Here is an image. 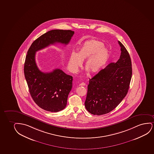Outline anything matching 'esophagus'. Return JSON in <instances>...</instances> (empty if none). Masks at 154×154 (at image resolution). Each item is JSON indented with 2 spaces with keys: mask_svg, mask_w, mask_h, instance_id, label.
Listing matches in <instances>:
<instances>
[{
  "mask_svg": "<svg viewBox=\"0 0 154 154\" xmlns=\"http://www.w3.org/2000/svg\"><path fill=\"white\" fill-rule=\"evenodd\" d=\"M85 84L84 83V82H83V83H80L79 84V86H85Z\"/></svg>",
  "mask_w": 154,
  "mask_h": 154,
  "instance_id": "34e87169",
  "label": "esophagus"
}]
</instances>
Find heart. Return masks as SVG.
Masks as SVG:
<instances>
[{
    "label": "heart",
    "mask_w": 154,
    "mask_h": 154,
    "mask_svg": "<svg viewBox=\"0 0 154 154\" xmlns=\"http://www.w3.org/2000/svg\"><path fill=\"white\" fill-rule=\"evenodd\" d=\"M103 44L97 40L87 41L79 47L76 54H72L69 61V67L73 73L78 71L82 62L86 60L84 68L91 73L98 72L107 62L108 51Z\"/></svg>",
    "instance_id": "1"
}]
</instances>
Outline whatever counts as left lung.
<instances>
[{
  "instance_id": "8db88e82",
  "label": "left lung",
  "mask_w": 154,
  "mask_h": 154,
  "mask_svg": "<svg viewBox=\"0 0 154 154\" xmlns=\"http://www.w3.org/2000/svg\"><path fill=\"white\" fill-rule=\"evenodd\" d=\"M117 62L111 63L90 79L85 106L90 113L102 115L113 110L127 95L132 74L130 56L122 44Z\"/></svg>"
}]
</instances>
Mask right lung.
Listing matches in <instances>:
<instances>
[{
	"instance_id": "add662e5",
	"label": "right lung",
	"mask_w": 154,
	"mask_h": 154,
	"mask_svg": "<svg viewBox=\"0 0 154 154\" xmlns=\"http://www.w3.org/2000/svg\"><path fill=\"white\" fill-rule=\"evenodd\" d=\"M74 34L71 30H51L34 41L27 51L24 73L29 93L35 103L46 111L58 112L66 107L73 78L59 69L42 72L36 63V52L57 43L67 45Z\"/></svg>"
}]
</instances>
